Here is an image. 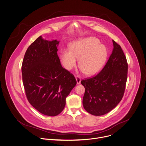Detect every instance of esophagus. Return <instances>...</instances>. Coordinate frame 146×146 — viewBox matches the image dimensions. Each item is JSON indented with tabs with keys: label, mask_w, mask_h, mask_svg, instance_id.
I'll list each match as a JSON object with an SVG mask.
<instances>
[{
	"label": "esophagus",
	"mask_w": 146,
	"mask_h": 146,
	"mask_svg": "<svg viewBox=\"0 0 146 146\" xmlns=\"http://www.w3.org/2000/svg\"><path fill=\"white\" fill-rule=\"evenodd\" d=\"M75 78H76V80L77 84H80V82H81V79H80V78L79 77V76H76Z\"/></svg>",
	"instance_id": "34e87169"
}]
</instances>
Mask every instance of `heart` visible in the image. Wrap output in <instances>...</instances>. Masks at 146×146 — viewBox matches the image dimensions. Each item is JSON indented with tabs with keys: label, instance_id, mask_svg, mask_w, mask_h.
<instances>
[{
	"label": "heart",
	"instance_id": "heart-1",
	"mask_svg": "<svg viewBox=\"0 0 146 146\" xmlns=\"http://www.w3.org/2000/svg\"><path fill=\"white\" fill-rule=\"evenodd\" d=\"M108 51L106 46L100 44L95 37L82 38L71 42L70 50H60V58L63 67L71 70L79 60L80 70L88 76L98 73L104 67L108 58Z\"/></svg>",
	"mask_w": 146,
	"mask_h": 146
}]
</instances>
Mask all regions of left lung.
Listing matches in <instances>:
<instances>
[{"instance_id": "left-lung-1", "label": "left lung", "mask_w": 146, "mask_h": 146, "mask_svg": "<svg viewBox=\"0 0 146 146\" xmlns=\"http://www.w3.org/2000/svg\"><path fill=\"white\" fill-rule=\"evenodd\" d=\"M113 44L112 53L100 72L81 81L85 88L83 107L94 115L109 113L119 104L124 94L128 65L121 46L114 40Z\"/></svg>"}]
</instances>
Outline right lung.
Returning a JSON list of instances; mask_svg holds the SVG:
<instances>
[{
  "mask_svg": "<svg viewBox=\"0 0 146 146\" xmlns=\"http://www.w3.org/2000/svg\"><path fill=\"white\" fill-rule=\"evenodd\" d=\"M59 41L41 36L27 49L21 71L26 96L39 112L56 116L66 105V97L76 84L74 76L63 68L57 54Z\"/></svg>",
  "mask_w": 146,
  "mask_h": 146,
  "instance_id": "add662e5",
  "label": "right lung"
}]
</instances>
